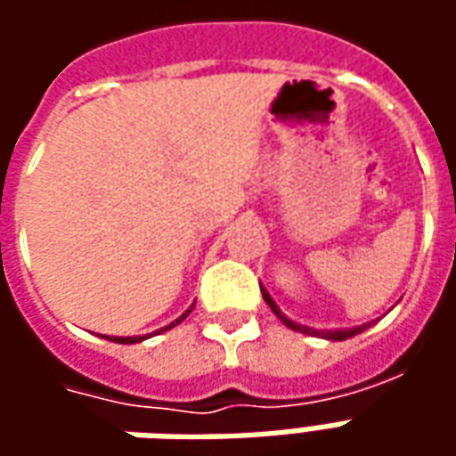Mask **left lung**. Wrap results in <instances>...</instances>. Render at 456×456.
<instances>
[{"mask_svg":"<svg viewBox=\"0 0 456 456\" xmlns=\"http://www.w3.org/2000/svg\"><path fill=\"white\" fill-rule=\"evenodd\" d=\"M261 293H264V300H266V303H268V307H271V310H273V313H276L278 320H281V322H283V325H286V327H290V330H296V332H303V335H325L327 339H337V342H342V339H349V337L359 335V332H363V330H366V327H369V322H366V325H362V327H352V330H335V332H332V330H330V332H317V330H313V327L296 325V322H293V320H288V317L283 315V313H281V310H278V305H276V303H273V297L268 296V293H266V288H261Z\"/></svg>","mask_w":456,"mask_h":456,"instance_id":"8db88e82","label":"left lung"}]
</instances>
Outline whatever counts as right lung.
Instances as JSON below:
<instances>
[{"label":"right lung","instance_id":"1","mask_svg":"<svg viewBox=\"0 0 456 456\" xmlns=\"http://www.w3.org/2000/svg\"><path fill=\"white\" fill-rule=\"evenodd\" d=\"M190 310H192V307H190ZM190 310H188V313H185V315H183V317H178L175 322H170V325L166 327V330H170V327L180 325V322H183V320H185V317L190 315ZM159 332H163V330H159ZM141 339H143V337H112L110 342H117V344H134V342H141Z\"/></svg>","mask_w":456,"mask_h":456}]
</instances>
